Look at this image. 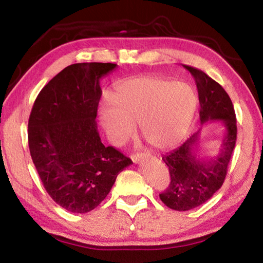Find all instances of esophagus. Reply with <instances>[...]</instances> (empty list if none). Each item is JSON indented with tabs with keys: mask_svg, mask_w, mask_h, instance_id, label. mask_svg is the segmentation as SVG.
Wrapping results in <instances>:
<instances>
[{
	"mask_svg": "<svg viewBox=\"0 0 263 263\" xmlns=\"http://www.w3.org/2000/svg\"><path fill=\"white\" fill-rule=\"evenodd\" d=\"M148 158H149V154L142 153V152H137V153L131 155V159L133 160V162H139L140 160H146Z\"/></svg>",
	"mask_w": 263,
	"mask_h": 263,
	"instance_id": "obj_1",
	"label": "esophagus"
}]
</instances>
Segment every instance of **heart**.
I'll list each match as a JSON object with an SVG mask.
<instances>
[{
    "label": "heart",
    "instance_id": "obj_1",
    "mask_svg": "<svg viewBox=\"0 0 263 263\" xmlns=\"http://www.w3.org/2000/svg\"><path fill=\"white\" fill-rule=\"evenodd\" d=\"M112 97L101 103L100 121L115 145L130 139L139 123L148 144L173 147L184 139L198 105L197 92L190 83L148 75L124 80Z\"/></svg>",
    "mask_w": 263,
    "mask_h": 263
}]
</instances>
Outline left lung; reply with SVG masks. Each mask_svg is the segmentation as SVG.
<instances>
[{
	"mask_svg": "<svg viewBox=\"0 0 263 263\" xmlns=\"http://www.w3.org/2000/svg\"><path fill=\"white\" fill-rule=\"evenodd\" d=\"M183 67L193 75L197 87L201 123L219 121L224 124L226 132L217 157L208 160L197 157L195 151L198 146L199 131L180 147L162 155L169 169L171 183L160 194V199L176 211H188L202 205L220 189L237 141V119L228 92L201 69L186 65Z\"/></svg>",
	"mask_w": 263,
	"mask_h": 263,
	"instance_id": "obj_1",
	"label": "left lung"
}]
</instances>
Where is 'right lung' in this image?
<instances>
[{
	"instance_id": "1",
	"label": "right lung",
	"mask_w": 263,
	"mask_h": 263,
	"mask_svg": "<svg viewBox=\"0 0 263 263\" xmlns=\"http://www.w3.org/2000/svg\"><path fill=\"white\" fill-rule=\"evenodd\" d=\"M117 67L110 62L73 64L44 87L31 110L28 139L32 161L51 198L73 213L94 210L116 177L132 163L102 144L96 116L100 80Z\"/></svg>"
}]
</instances>
